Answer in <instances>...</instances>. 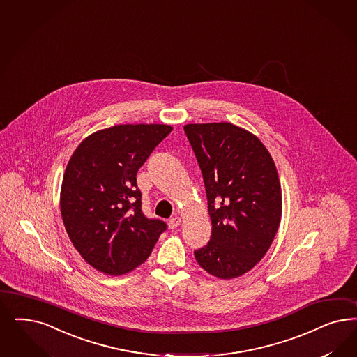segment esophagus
I'll list each match as a JSON object with an SVG mask.
<instances>
[{
    "label": "esophagus",
    "mask_w": 357,
    "mask_h": 357,
    "mask_svg": "<svg viewBox=\"0 0 357 357\" xmlns=\"http://www.w3.org/2000/svg\"><path fill=\"white\" fill-rule=\"evenodd\" d=\"M180 223H181V218H180V217H177V215L172 217V218L169 219V222H168L169 229H176V227H178V226H180Z\"/></svg>",
    "instance_id": "obj_1"
}]
</instances>
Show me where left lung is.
I'll return each instance as SVG.
<instances>
[{"label":"left lung","instance_id":"8db88e82","mask_svg":"<svg viewBox=\"0 0 357 357\" xmlns=\"http://www.w3.org/2000/svg\"><path fill=\"white\" fill-rule=\"evenodd\" d=\"M201 168L211 238L197 263L222 280L257 264L276 236L282 197L276 165L260 139L229 122L185 125Z\"/></svg>","mask_w":357,"mask_h":357}]
</instances>
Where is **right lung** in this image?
I'll list each match as a JSON object with an SVG mask.
<instances>
[{"instance_id": "1", "label": "right lung", "mask_w": 357, "mask_h": 357, "mask_svg": "<svg viewBox=\"0 0 357 357\" xmlns=\"http://www.w3.org/2000/svg\"><path fill=\"white\" fill-rule=\"evenodd\" d=\"M171 131L168 125H116L84 139L70 156L61 218L75 248L97 271L131 272L167 230L160 219L144 217L137 173Z\"/></svg>"}]
</instances>
